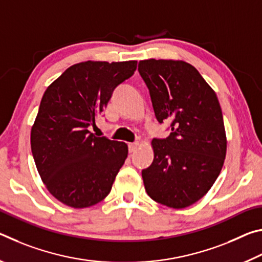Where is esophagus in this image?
Returning a JSON list of instances; mask_svg holds the SVG:
<instances>
[{
  "label": "esophagus",
  "instance_id": "1",
  "mask_svg": "<svg viewBox=\"0 0 262 262\" xmlns=\"http://www.w3.org/2000/svg\"><path fill=\"white\" fill-rule=\"evenodd\" d=\"M139 145H140L139 142H133V143L128 144V150H129V152H134L136 151V149L139 148Z\"/></svg>",
  "mask_w": 262,
  "mask_h": 262
}]
</instances>
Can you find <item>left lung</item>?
<instances>
[{"mask_svg": "<svg viewBox=\"0 0 262 262\" xmlns=\"http://www.w3.org/2000/svg\"><path fill=\"white\" fill-rule=\"evenodd\" d=\"M139 72L147 84L158 122L171 121L166 139H154V162L142 171L154 201L183 209L205 196L227 155L223 114L215 91L196 68L181 60H143Z\"/></svg>", "mask_w": 262, "mask_h": 262, "instance_id": "left-lung-1", "label": "left lung"}]
</instances>
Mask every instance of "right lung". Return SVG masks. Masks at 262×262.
Listing matches in <instances>:
<instances>
[{
    "instance_id": "right-lung-1",
    "label": "right lung",
    "mask_w": 262,
    "mask_h": 262,
    "mask_svg": "<svg viewBox=\"0 0 262 262\" xmlns=\"http://www.w3.org/2000/svg\"><path fill=\"white\" fill-rule=\"evenodd\" d=\"M137 61L79 62L46 89L31 129L35 166L56 200L72 208L95 206L107 196L125 163V142L89 130L114 89L129 78Z\"/></svg>"
}]
</instances>
